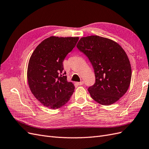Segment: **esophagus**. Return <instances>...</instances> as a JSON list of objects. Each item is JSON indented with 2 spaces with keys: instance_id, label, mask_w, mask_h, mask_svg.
<instances>
[{
  "instance_id": "esophagus-1",
  "label": "esophagus",
  "mask_w": 149,
  "mask_h": 149,
  "mask_svg": "<svg viewBox=\"0 0 149 149\" xmlns=\"http://www.w3.org/2000/svg\"><path fill=\"white\" fill-rule=\"evenodd\" d=\"M76 84H77L78 85H79V86H81V85H83V84H84V82L83 81H81V82H78L77 83H76Z\"/></svg>"
}]
</instances>
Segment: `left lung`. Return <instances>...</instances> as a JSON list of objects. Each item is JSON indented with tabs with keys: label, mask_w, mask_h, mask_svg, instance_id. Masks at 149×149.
<instances>
[{
	"label": "left lung",
	"mask_w": 149,
	"mask_h": 149,
	"mask_svg": "<svg viewBox=\"0 0 149 149\" xmlns=\"http://www.w3.org/2000/svg\"><path fill=\"white\" fill-rule=\"evenodd\" d=\"M79 51L93 65L96 81L88 89L91 97L102 105H111L127 92L132 76L130 61L118 43L97 35L79 40Z\"/></svg>",
	"instance_id": "left-lung-1"
}]
</instances>
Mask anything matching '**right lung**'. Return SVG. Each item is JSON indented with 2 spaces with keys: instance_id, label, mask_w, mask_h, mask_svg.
Returning <instances> with one entry per match:
<instances>
[{
  "instance_id": "add662e5",
  "label": "right lung",
  "mask_w": 149,
  "mask_h": 149,
  "mask_svg": "<svg viewBox=\"0 0 149 149\" xmlns=\"http://www.w3.org/2000/svg\"><path fill=\"white\" fill-rule=\"evenodd\" d=\"M78 40L50 37L40 43L31 55L27 70L29 85L43 106L56 109L70 100L74 86L67 81L63 62Z\"/></svg>"
}]
</instances>
